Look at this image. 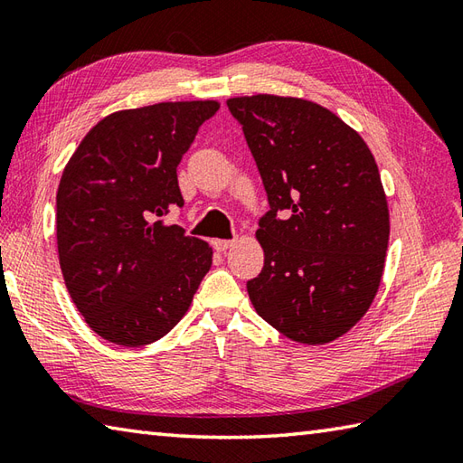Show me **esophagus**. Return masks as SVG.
Returning <instances> with one entry per match:
<instances>
[{"mask_svg": "<svg viewBox=\"0 0 463 463\" xmlns=\"http://www.w3.org/2000/svg\"><path fill=\"white\" fill-rule=\"evenodd\" d=\"M234 244V241H224V239H216V241H213V247H214V250H219V252H224L226 249H231Z\"/></svg>", "mask_w": 463, "mask_h": 463, "instance_id": "obj_1", "label": "esophagus"}]
</instances>
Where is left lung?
Instances as JSON below:
<instances>
[{"label":"left lung","mask_w":463,"mask_h":463,"mask_svg":"<svg viewBox=\"0 0 463 463\" xmlns=\"http://www.w3.org/2000/svg\"><path fill=\"white\" fill-rule=\"evenodd\" d=\"M259 166L270 211L259 221L264 267L254 310L284 336L326 344L376 297L390 214L362 137L318 103L252 95L226 101Z\"/></svg>","instance_id":"8db88e82"}]
</instances>
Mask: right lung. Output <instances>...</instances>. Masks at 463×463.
<instances>
[{
  "label": "right lung",
  "mask_w": 463,
  "mask_h": 463,
  "mask_svg": "<svg viewBox=\"0 0 463 463\" xmlns=\"http://www.w3.org/2000/svg\"><path fill=\"white\" fill-rule=\"evenodd\" d=\"M216 101L156 103L105 117L57 189V252L77 310L101 338L145 346L171 332L211 270L213 249L179 224L176 166Z\"/></svg>",
  "instance_id": "right-lung-1"
}]
</instances>
